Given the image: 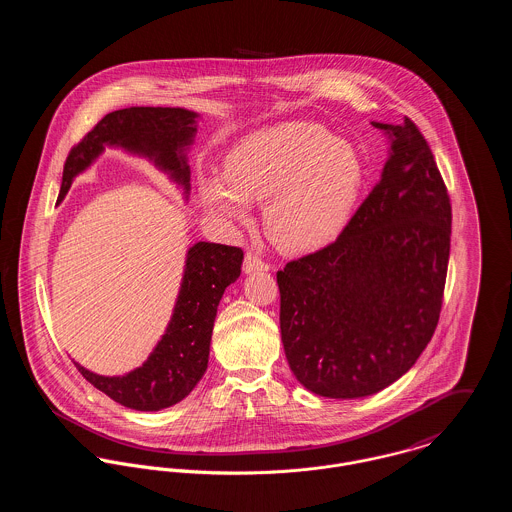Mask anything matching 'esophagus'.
<instances>
[{
	"instance_id": "1",
	"label": "esophagus",
	"mask_w": 512,
	"mask_h": 512,
	"mask_svg": "<svg viewBox=\"0 0 512 512\" xmlns=\"http://www.w3.org/2000/svg\"><path fill=\"white\" fill-rule=\"evenodd\" d=\"M242 270H244V274H254V272H268L270 266H268L260 256H256V254H252V252H246Z\"/></svg>"
}]
</instances>
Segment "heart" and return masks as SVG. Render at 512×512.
I'll return each mask as SVG.
<instances>
[{
    "instance_id": "1",
    "label": "heart",
    "mask_w": 512,
    "mask_h": 512,
    "mask_svg": "<svg viewBox=\"0 0 512 512\" xmlns=\"http://www.w3.org/2000/svg\"><path fill=\"white\" fill-rule=\"evenodd\" d=\"M365 169L359 153L319 124L288 122L258 130L230 149L224 173H203V207L217 219L246 222L264 203L268 238L288 254L331 244L357 205Z\"/></svg>"
}]
</instances>
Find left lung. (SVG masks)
<instances>
[{
  "label": "left lung",
  "mask_w": 512,
  "mask_h": 512,
  "mask_svg": "<svg viewBox=\"0 0 512 512\" xmlns=\"http://www.w3.org/2000/svg\"><path fill=\"white\" fill-rule=\"evenodd\" d=\"M388 138L378 185L327 248L278 272L280 329L295 378L337 400L372 396L428 347L449 262L451 205L416 124Z\"/></svg>",
  "instance_id": "1"
}]
</instances>
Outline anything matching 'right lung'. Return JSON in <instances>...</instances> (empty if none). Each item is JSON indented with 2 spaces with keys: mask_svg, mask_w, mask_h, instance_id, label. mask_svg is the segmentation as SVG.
Masks as SVG:
<instances>
[{
  "mask_svg": "<svg viewBox=\"0 0 512 512\" xmlns=\"http://www.w3.org/2000/svg\"><path fill=\"white\" fill-rule=\"evenodd\" d=\"M197 120L199 114L193 110L161 106H136L106 114L69 153L59 203L69 193L74 179L106 147L144 157L165 173L183 191V199L189 201L191 167L187 153L197 136ZM242 258L244 254L236 246L195 242L185 256L171 319L144 365L122 376H104L73 361L78 372L114 402L138 412H157L181 402L207 370L220 297L238 280Z\"/></svg>",
  "mask_w": 512,
  "mask_h": 512,
  "instance_id": "right-lung-1",
  "label": "right lung"
}]
</instances>
